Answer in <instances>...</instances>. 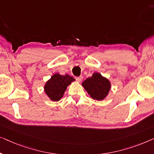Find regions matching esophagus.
<instances>
[{
	"label": "esophagus",
	"mask_w": 154,
	"mask_h": 154,
	"mask_svg": "<svg viewBox=\"0 0 154 154\" xmlns=\"http://www.w3.org/2000/svg\"><path fill=\"white\" fill-rule=\"evenodd\" d=\"M75 79H76V80L78 82H80L82 80V79H83V77H82V76L81 77H76L75 78Z\"/></svg>",
	"instance_id": "obj_1"
}]
</instances>
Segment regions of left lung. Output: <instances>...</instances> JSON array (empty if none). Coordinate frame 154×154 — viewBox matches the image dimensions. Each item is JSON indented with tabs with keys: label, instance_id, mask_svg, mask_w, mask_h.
<instances>
[{
	"label": "left lung",
	"instance_id": "8db88e82",
	"mask_svg": "<svg viewBox=\"0 0 154 154\" xmlns=\"http://www.w3.org/2000/svg\"><path fill=\"white\" fill-rule=\"evenodd\" d=\"M82 86L90 96L96 100H103L109 94L111 84L109 79L98 72H95L82 82Z\"/></svg>",
	"mask_w": 154,
	"mask_h": 154
}]
</instances>
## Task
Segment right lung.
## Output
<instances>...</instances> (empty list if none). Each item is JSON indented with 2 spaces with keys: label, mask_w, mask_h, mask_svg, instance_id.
<instances>
[{
  "label": "right lung",
  "mask_w": 154,
  "mask_h": 154,
  "mask_svg": "<svg viewBox=\"0 0 154 154\" xmlns=\"http://www.w3.org/2000/svg\"><path fill=\"white\" fill-rule=\"evenodd\" d=\"M75 79L68 75H60L56 73L46 82L45 91L52 101H58L63 96L67 86L70 85Z\"/></svg>",
  "instance_id": "add662e5"
}]
</instances>
